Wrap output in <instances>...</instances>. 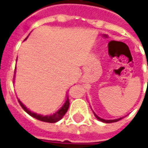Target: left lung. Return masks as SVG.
I'll return each instance as SVG.
<instances>
[{
  "mask_svg": "<svg viewBox=\"0 0 148 148\" xmlns=\"http://www.w3.org/2000/svg\"><path fill=\"white\" fill-rule=\"evenodd\" d=\"M94 113V112H93ZM94 115L95 116V118L97 119H99V121H101V122H104V123H114L117 122V121H119V120H120V119H122V118H120V119H113V120H105V119H101V118H99L94 113Z\"/></svg>",
  "mask_w": 148,
  "mask_h": 148,
  "instance_id": "1",
  "label": "left lung"
}]
</instances>
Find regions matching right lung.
Wrapping results in <instances>:
<instances>
[{
  "mask_svg": "<svg viewBox=\"0 0 148 148\" xmlns=\"http://www.w3.org/2000/svg\"><path fill=\"white\" fill-rule=\"evenodd\" d=\"M18 101H19V103H20V106L23 108V110L25 111L27 114H29L30 116L34 117V118L40 120V121H43V122L46 123H56L58 122V121H59L60 119L65 115L66 113L67 112L68 108H69V105H70L69 99H68V97H67V99L66 100V103L64 104V105H63L58 112H56L55 114H53V115H50V116H43V115H39V114H35V113H33V112H31L30 110H29L25 106L20 102V100H18Z\"/></svg>",
  "mask_w": 148,
  "mask_h": 148,
  "instance_id": "obj_1",
  "label": "right lung"
}]
</instances>
